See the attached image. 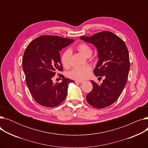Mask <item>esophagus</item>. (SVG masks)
<instances>
[{"instance_id":"1","label":"esophagus","mask_w":148,"mask_h":148,"mask_svg":"<svg viewBox=\"0 0 148 148\" xmlns=\"http://www.w3.org/2000/svg\"><path fill=\"white\" fill-rule=\"evenodd\" d=\"M75 82L76 83H83L84 81H83V80H75Z\"/></svg>"}]
</instances>
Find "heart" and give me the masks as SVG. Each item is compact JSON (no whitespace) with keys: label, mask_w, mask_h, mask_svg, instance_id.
Wrapping results in <instances>:
<instances>
[{"label":"heart","mask_w":148,"mask_h":148,"mask_svg":"<svg viewBox=\"0 0 148 148\" xmlns=\"http://www.w3.org/2000/svg\"><path fill=\"white\" fill-rule=\"evenodd\" d=\"M77 50L83 55L87 58L90 57L92 53L90 47L86 43L82 42L79 44L76 47ZM71 51L69 50H66L62 54L60 61L62 65L64 68H68L71 65ZM91 72V68L89 66H83L80 67H76L72 69L69 73L70 78L75 79L77 80H84L88 78Z\"/></svg>","instance_id":"b5f03b06"}]
</instances>
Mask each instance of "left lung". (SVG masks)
Listing matches in <instances>:
<instances>
[{"instance_id":"left-lung-1","label":"left lung","mask_w":148,"mask_h":148,"mask_svg":"<svg viewBox=\"0 0 148 148\" xmlns=\"http://www.w3.org/2000/svg\"><path fill=\"white\" fill-rule=\"evenodd\" d=\"M80 38L97 48L99 60L94 73L97 77H105L99 85L90 81L93 88L86 100L92 107L105 108L118 99L126 85L130 70L128 49L121 38L109 31Z\"/></svg>"}]
</instances>
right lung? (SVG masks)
<instances>
[{"mask_svg": "<svg viewBox=\"0 0 148 148\" xmlns=\"http://www.w3.org/2000/svg\"><path fill=\"white\" fill-rule=\"evenodd\" d=\"M74 41L72 39L53 35H42L30 42L22 60L29 90L35 101L46 107H54L64 101L68 84L74 81L64 78L61 83H53L56 73L63 67L59 51Z\"/></svg>", "mask_w": 148, "mask_h": 148, "instance_id": "right-lung-1", "label": "right lung"}]
</instances>
